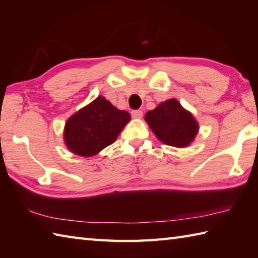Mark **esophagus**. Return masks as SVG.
I'll return each mask as SVG.
<instances>
[{"label": "esophagus", "mask_w": 258, "mask_h": 258, "mask_svg": "<svg viewBox=\"0 0 258 258\" xmlns=\"http://www.w3.org/2000/svg\"><path fill=\"white\" fill-rule=\"evenodd\" d=\"M132 116L134 118H141L142 116H143V112H142L141 109H135V111L132 112Z\"/></svg>", "instance_id": "1"}]
</instances>
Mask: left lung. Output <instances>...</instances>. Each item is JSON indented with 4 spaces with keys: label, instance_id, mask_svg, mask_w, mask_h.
I'll return each instance as SVG.
<instances>
[{
    "label": "left lung",
    "instance_id": "obj_1",
    "mask_svg": "<svg viewBox=\"0 0 258 258\" xmlns=\"http://www.w3.org/2000/svg\"><path fill=\"white\" fill-rule=\"evenodd\" d=\"M144 119L162 143L178 149L193 143L200 130L193 114L175 98L158 104L145 114Z\"/></svg>",
    "mask_w": 258,
    "mask_h": 258
}]
</instances>
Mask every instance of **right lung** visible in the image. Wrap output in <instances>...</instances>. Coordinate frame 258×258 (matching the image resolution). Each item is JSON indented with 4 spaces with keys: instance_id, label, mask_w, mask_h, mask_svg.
Here are the masks:
<instances>
[{
    "instance_id": "add662e5",
    "label": "right lung",
    "mask_w": 258,
    "mask_h": 258,
    "mask_svg": "<svg viewBox=\"0 0 258 258\" xmlns=\"http://www.w3.org/2000/svg\"><path fill=\"white\" fill-rule=\"evenodd\" d=\"M130 119V113L116 108L104 96H97L67 120L65 146L75 155L94 156L116 141Z\"/></svg>"
}]
</instances>
